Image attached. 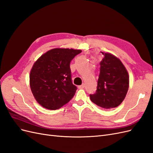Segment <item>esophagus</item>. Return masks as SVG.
<instances>
[{
	"instance_id": "esophagus-1",
	"label": "esophagus",
	"mask_w": 153,
	"mask_h": 153,
	"mask_svg": "<svg viewBox=\"0 0 153 153\" xmlns=\"http://www.w3.org/2000/svg\"><path fill=\"white\" fill-rule=\"evenodd\" d=\"M84 87H85V84H84V83H83L81 85L78 86V88H79V89H83V88H84Z\"/></svg>"
}]
</instances>
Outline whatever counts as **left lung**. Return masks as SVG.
<instances>
[{
  "mask_svg": "<svg viewBox=\"0 0 153 153\" xmlns=\"http://www.w3.org/2000/svg\"><path fill=\"white\" fill-rule=\"evenodd\" d=\"M103 58L100 62L97 89L90 94L91 100L104 109L115 108L126 97L129 87L128 71L120 60L114 55L101 52Z\"/></svg>",
  "mask_w": 153,
  "mask_h": 153,
  "instance_id": "8db88e82",
  "label": "left lung"
}]
</instances>
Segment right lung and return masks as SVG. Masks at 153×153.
I'll return each mask as SVG.
<instances>
[{"label":"right lung","mask_w":153,"mask_h":153,"mask_svg":"<svg viewBox=\"0 0 153 153\" xmlns=\"http://www.w3.org/2000/svg\"><path fill=\"white\" fill-rule=\"evenodd\" d=\"M80 50L54 48L37 60L30 73V86L35 99L44 108L57 110L75 94L70 62Z\"/></svg>","instance_id":"right-lung-1"}]
</instances>
